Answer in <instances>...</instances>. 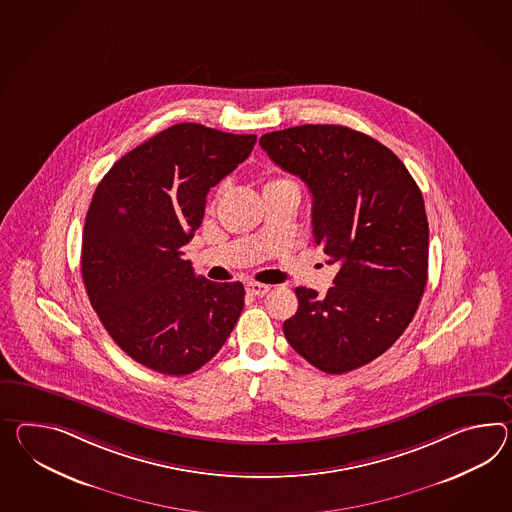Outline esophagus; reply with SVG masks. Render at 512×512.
<instances>
[{
	"label": "esophagus",
	"mask_w": 512,
	"mask_h": 512,
	"mask_svg": "<svg viewBox=\"0 0 512 512\" xmlns=\"http://www.w3.org/2000/svg\"><path fill=\"white\" fill-rule=\"evenodd\" d=\"M268 290H270V287H268V285H262V283H248V285H246V292H248L250 296H257V298L266 296Z\"/></svg>",
	"instance_id": "esophagus-1"
}]
</instances>
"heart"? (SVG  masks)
<instances>
[{"label":"heart","mask_w":512,"mask_h":512,"mask_svg":"<svg viewBox=\"0 0 512 512\" xmlns=\"http://www.w3.org/2000/svg\"><path fill=\"white\" fill-rule=\"evenodd\" d=\"M277 181H287V179H277ZM270 183H275V181H270Z\"/></svg>","instance_id":"b5f03b06"}]
</instances>
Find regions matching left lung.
Wrapping results in <instances>:
<instances>
[{"label": "left lung", "instance_id": "obj_1", "mask_svg": "<svg viewBox=\"0 0 512 512\" xmlns=\"http://www.w3.org/2000/svg\"><path fill=\"white\" fill-rule=\"evenodd\" d=\"M262 150L312 194V235L337 264L325 296L296 288L288 344L325 374L374 361L398 340L427 285L429 225L405 164L344 125H298L259 140Z\"/></svg>", "mask_w": 512, "mask_h": 512}]
</instances>
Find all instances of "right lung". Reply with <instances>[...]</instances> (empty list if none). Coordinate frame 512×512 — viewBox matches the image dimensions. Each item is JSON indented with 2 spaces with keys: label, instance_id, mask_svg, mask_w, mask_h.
<instances>
[{
  "label": "right lung",
  "instance_id": "obj_1",
  "mask_svg": "<svg viewBox=\"0 0 512 512\" xmlns=\"http://www.w3.org/2000/svg\"><path fill=\"white\" fill-rule=\"evenodd\" d=\"M255 142L175 124L125 153L92 196L81 248L88 300L120 349L153 372L200 370L237 324L242 283L196 277L183 246L201 225L209 190Z\"/></svg>",
  "mask_w": 512,
  "mask_h": 512
}]
</instances>
